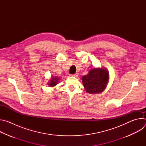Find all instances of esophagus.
I'll return each instance as SVG.
<instances>
[{
	"label": "esophagus",
	"mask_w": 146,
	"mask_h": 146,
	"mask_svg": "<svg viewBox=\"0 0 146 146\" xmlns=\"http://www.w3.org/2000/svg\"><path fill=\"white\" fill-rule=\"evenodd\" d=\"M78 75V73H75V74H72L71 76H73V77H77Z\"/></svg>",
	"instance_id": "34e87169"
}]
</instances>
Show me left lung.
<instances>
[{"label": "left lung", "mask_w": 146, "mask_h": 146, "mask_svg": "<svg viewBox=\"0 0 146 146\" xmlns=\"http://www.w3.org/2000/svg\"><path fill=\"white\" fill-rule=\"evenodd\" d=\"M109 80V72L105 68H94L82 77V84L87 93L99 94L105 90Z\"/></svg>", "instance_id": "left-lung-1"}]
</instances>
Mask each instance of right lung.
<instances>
[{"label": "right lung", "mask_w": 146, "mask_h": 146, "mask_svg": "<svg viewBox=\"0 0 146 146\" xmlns=\"http://www.w3.org/2000/svg\"><path fill=\"white\" fill-rule=\"evenodd\" d=\"M59 78L58 77H54L52 76L51 78H50V81L48 82V86L50 87H54L55 86L56 84H58V83L59 82Z\"/></svg>", "instance_id": "add662e5"}]
</instances>
